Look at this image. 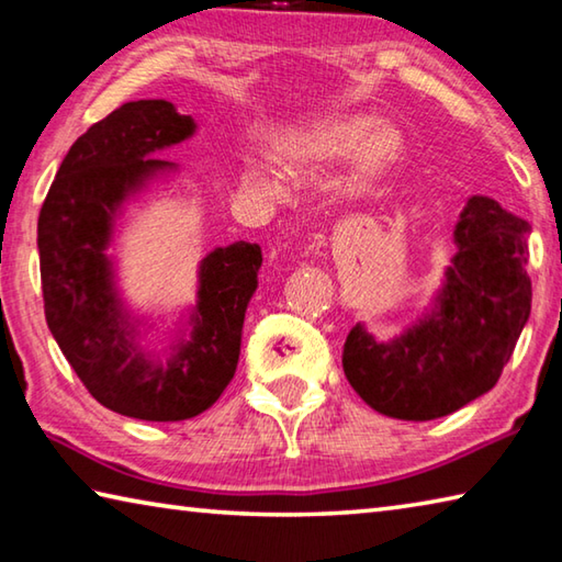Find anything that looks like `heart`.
I'll return each mask as SVG.
<instances>
[{
	"label": "heart",
	"instance_id": "b5f03b06",
	"mask_svg": "<svg viewBox=\"0 0 562 562\" xmlns=\"http://www.w3.org/2000/svg\"><path fill=\"white\" fill-rule=\"evenodd\" d=\"M406 133L392 121H376L367 111L329 113L290 133L278 146V160L288 173H307L351 158V178L357 183H379L402 166ZM243 178L247 186L278 193L280 180L262 160H247Z\"/></svg>",
	"mask_w": 562,
	"mask_h": 562
}]
</instances>
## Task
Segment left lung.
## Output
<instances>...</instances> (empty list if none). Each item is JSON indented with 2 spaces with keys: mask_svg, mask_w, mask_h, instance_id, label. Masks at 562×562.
Wrapping results in <instances>:
<instances>
[{
  "mask_svg": "<svg viewBox=\"0 0 562 562\" xmlns=\"http://www.w3.org/2000/svg\"><path fill=\"white\" fill-rule=\"evenodd\" d=\"M528 233L530 225L493 198H469L429 312L392 341L351 327L341 367L374 412L431 422L496 386L530 317Z\"/></svg>",
  "mask_w": 562,
  "mask_h": 562,
  "instance_id": "1",
  "label": "left lung"
}]
</instances>
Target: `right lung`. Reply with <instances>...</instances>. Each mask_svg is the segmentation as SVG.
<instances>
[{
    "instance_id": "obj_1",
    "label": "right lung",
    "mask_w": 562,
    "mask_h": 562,
    "mask_svg": "<svg viewBox=\"0 0 562 562\" xmlns=\"http://www.w3.org/2000/svg\"><path fill=\"white\" fill-rule=\"evenodd\" d=\"M195 133L170 101H128L76 138L40 213L46 325L89 394L144 422H183L217 402L240 359L245 310L258 290L260 245L215 247L198 268V302L160 351L123 304L113 227L131 198L176 166L154 158Z\"/></svg>"
}]
</instances>
